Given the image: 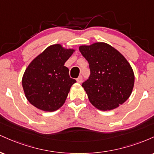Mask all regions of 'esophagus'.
Wrapping results in <instances>:
<instances>
[{
    "label": "esophagus",
    "mask_w": 154,
    "mask_h": 154,
    "mask_svg": "<svg viewBox=\"0 0 154 154\" xmlns=\"http://www.w3.org/2000/svg\"><path fill=\"white\" fill-rule=\"evenodd\" d=\"M77 82L78 83H81L82 82V76H79L78 78L77 79Z\"/></svg>",
    "instance_id": "obj_1"
}]
</instances>
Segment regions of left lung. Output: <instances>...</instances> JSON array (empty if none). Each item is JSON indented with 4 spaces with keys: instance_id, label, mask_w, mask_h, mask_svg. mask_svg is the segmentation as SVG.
<instances>
[{
    "instance_id": "1",
    "label": "left lung",
    "mask_w": 154,
    "mask_h": 154,
    "mask_svg": "<svg viewBox=\"0 0 154 154\" xmlns=\"http://www.w3.org/2000/svg\"><path fill=\"white\" fill-rule=\"evenodd\" d=\"M89 63L91 75L82 83L90 102L99 110L116 109L128 99L135 82L132 69L114 48L95 43L79 48Z\"/></svg>"
}]
</instances>
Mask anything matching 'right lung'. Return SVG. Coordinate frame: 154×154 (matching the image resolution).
<instances>
[{"instance_id": "1", "label": "right lung", "mask_w": 154, "mask_h": 154, "mask_svg": "<svg viewBox=\"0 0 154 154\" xmlns=\"http://www.w3.org/2000/svg\"><path fill=\"white\" fill-rule=\"evenodd\" d=\"M74 51L56 44L48 47L29 63L23 75L22 87L32 105L45 111H54L62 106L76 82L64 66Z\"/></svg>"}]
</instances>
